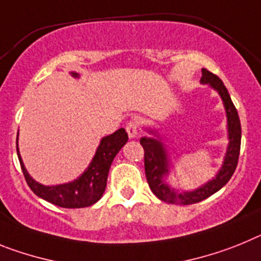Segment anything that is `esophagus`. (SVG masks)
I'll use <instances>...</instances> for the list:
<instances>
[{
	"label": "esophagus",
	"instance_id": "1",
	"mask_svg": "<svg viewBox=\"0 0 261 261\" xmlns=\"http://www.w3.org/2000/svg\"><path fill=\"white\" fill-rule=\"evenodd\" d=\"M126 131H127L128 137H130L131 139L138 137V134H139V123H138L137 121H130L126 124Z\"/></svg>",
	"mask_w": 261,
	"mask_h": 261
}]
</instances>
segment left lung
Instances as JSON below:
<instances>
[{"label":"left lung","mask_w":261,"mask_h":261,"mask_svg":"<svg viewBox=\"0 0 261 261\" xmlns=\"http://www.w3.org/2000/svg\"><path fill=\"white\" fill-rule=\"evenodd\" d=\"M201 83L209 84L219 93L227 115V131H228V146L226 151L225 160L222 164V168L217 173L213 180L206 182L201 188L192 192H178V190L169 188L165 184L164 176L169 173V159L167 155L164 146L160 140L155 138H142L140 144L144 149V169H146V177L148 185L152 190V193L162 199L164 202L173 203V205H192L218 192L221 188L225 187L234 174L237 169L238 160L240 152V140H242V127H240L239 115L237 109L231 101L227 89L223 85L218 76L202 68V77Z\"/></svg>","instance_id":"obj_1"}]
</instances>
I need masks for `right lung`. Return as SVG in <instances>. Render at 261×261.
<instances>
[{
	"label": "right lung",
	"mask_w": 261,
	"mask_h": 261,
	"mask_svg": "<svg viewBox=\"0 0 261 261\" xmlns=\"http://www.w3.org/2000/svg\"><path fill=\"white\" fill-rule=\"evenodd\" d=\"M72 74L74 77H79V74L74 72H72ZM127 139V133L124 131V128H119L112 135L102 138L96 151V155L87 171L74 181H71L68 184L55 185V187H46V185L36 182L24 168L18 147L17 153L24 180L36 196L60 207L80 209V207H87L96 203L102 197L110 165L115 155L119 152V149L126 144Z\"/></svg>",
	"instance_id": "obj_1"
}]
</instances>
